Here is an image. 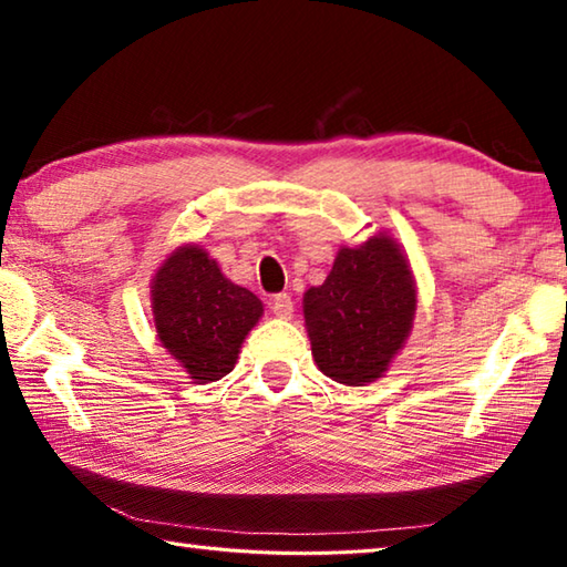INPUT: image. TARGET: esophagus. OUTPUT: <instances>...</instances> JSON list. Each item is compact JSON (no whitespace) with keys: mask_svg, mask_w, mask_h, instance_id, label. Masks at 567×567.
Returning a JSON list of instances; mask_svg holds the SVG:
<instances>
[{"mask_svg":"<svg viewBox=\"0 0 567 567\" xmlns=\"http://www.w3.org/2000/svg\"><path fill=\"white\" fill-rule=\"evenodd\" d=\"M270 310L277 315V318L287 320V318H290V315L295 312V302H292V297L287 295V292H282V295H275L272 300H270Z\"/></svg>","mask_w":567,"mask_h":567,"instance_id":"34e87169","label":"esophagus"}]
</instances>
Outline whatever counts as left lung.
<instances>
[{
	"instance_id": "8db88e82",
	"label": "left lung",
	"mask_w": 567,
	"mask_h": 567,
	"mask_svg": "<svg viewBox=\"0 0 567 567\" xmlns=\"http://www.w3.org/2000/svg\"><path fill=\"white\" fill-rule=\"evenodd\" d=\"M415 310L417 282L395 237L340 247L328 280L302 297L315 364L340 385L375 382L405 348Z\"/></svg>"
}]
</instances>
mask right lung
Masks as SVG:
<instances>
[{
    "label": "right lung",
    "mask_w": 567,
    "mask_h": 567,
    "mask_svg": "<svg viewBox=\"0 0 567 567\" xmlns=\"http://www.w3.org/2000/svg\"><path fill=\"white\" fill-rule=\"evenodd\" d=\"M155 330L197 385L233 372L239 348L262 318V300L227 280L203 245L172 249L150 282Z\"/></svg>",
    "instance_id": "obj_1"
}]
</instances>
